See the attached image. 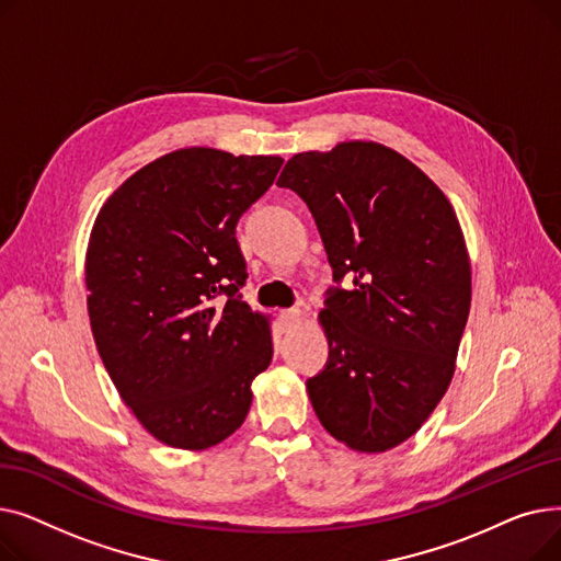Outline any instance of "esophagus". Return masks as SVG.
I'll return each instance as SVG.
<instances>
[{"label":"esophagus","mask_w":561,"mask_h":561,"mask_svg":"<svg viewBox=\"0 0 561 561\" xmlns=\"http://www.w3.org/2000/svg\"><path fill=\"white\" fill-rule=\"evenodd\" d=\"M302 318V311L300 309H284V311H279V320H282V325L286 328V330H290L293 325H296V322Z\"/></svg>","instance_id":"1"}]
</instances>
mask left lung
<instances>
[{
	"mask_svg": "<svg viewBox=\"0 0 561 561\" xmlns=\"http://www.w3.org/2000/svg\"><path fill=\"white\" fill-rule=\"evenodd\" d=\"M277 186L309 206L334 282L318 320L330 359L307 391L357 453L414 436L446 396L470 309V261L453 204L391 147L339 142L288 159Z\"/></svg>",
	"mask_w": 561,
	"mask_h": 561,
	"instance_id": "8db88e82",
	"label": "left lung"
}]
</instances>
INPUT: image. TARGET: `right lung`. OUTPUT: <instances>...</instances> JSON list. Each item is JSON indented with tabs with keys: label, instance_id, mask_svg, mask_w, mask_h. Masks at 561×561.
<instances>
[{
	"label": "right lung",
	"instance_id": "1",
	"mask_svg": "<svg viewBox=\"0 0 561 561\" xmlns=\"http://www.w3.org/2000/svg\"><path fill=\"white\" fill-rule=\"evenodd\" d=\"M279 157L186 147L147 163L100 209L85 252L91 330L104 368L161 444L211 448L239 430L271 366L268 318L243 300L236 222Z\"/></svg>",
	"mask_w": 561,
	"mask_h": 561
}]
</instances>
